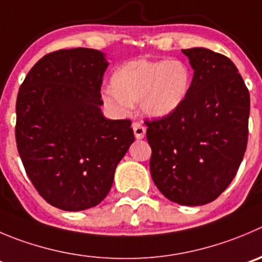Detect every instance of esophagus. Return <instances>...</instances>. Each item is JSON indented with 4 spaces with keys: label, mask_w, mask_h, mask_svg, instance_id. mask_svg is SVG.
<instances>
[{
    "label": "esophagus",
    "mask_w": 262,
    "mask_h": 262,
    "mask_svg": "<svg viewBox=\"0 0 262 262\" xmlns=\"http://www.w3.org/2000/svg\"><path fill=\"white\" fill-rule=\"evenodd\" d=\"M133 129H134V134H135V138L136 139H143L145 136L146 133V128L140 123V122H134L133 123Z\"/></svg>",
    "instance_id": "esophagus-1"
}]
</instances>
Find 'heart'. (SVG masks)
Returning a JSON list of instances; mask_svg holds the SVG:
<instances>
[{"mask_svg":"<svg viewBox=\"0 0 262 262\" xmlns=\"http://www.w3.org/2000/svg\"><path fill=\"white\" fill-rule=\"evenodd\" d=\"M193 74L183 60L134 59L116 69L103 100L116 113L126 114L133 103L150 118H166L180 109L191 89Z\"/></svg>","mask_w":262,"mask_h":262,"instance_id":"1","label":"heart"}]
</instances>
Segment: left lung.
I'll list each match as a JSON object with an SVG mask.
<instances>
[{"instance_id":"1","label":"left lung","mask_w":262,"mask_h":262,"mask_svg":"<svg viewBox=\"0 0 262 262\" xmlns=\"http://www.w3.org/2000/svg\"><path fill=\"white\" fill-rule=\"evenodd\" d=\"M194 69L185 103L146 121L150 173L170 201H215L236 175L248 140L250 92L233 61L203 47L183 50Z\"/></svg>"}]
</instances>
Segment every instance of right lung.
Returning <instances> with one entry per match:
<instances>
[{
  "instance_id": "obj_1",
  "label": "right lung",
  "mask_w": 262,
  "mask_h": 262,
  "mask_svg": "<svg viewBox=\"0 0 262 262\" xmlns=\"http://www.w3.org/2000/svg\"><path fill=\"white\" fill-rule=\"evenodd\" d=\"M106 68L98 50H59L39 59L19 89L17 151L39 195L60 210L100 203L135 140L129 119L101 113Z\"/></svg>"
}]
</instances>
